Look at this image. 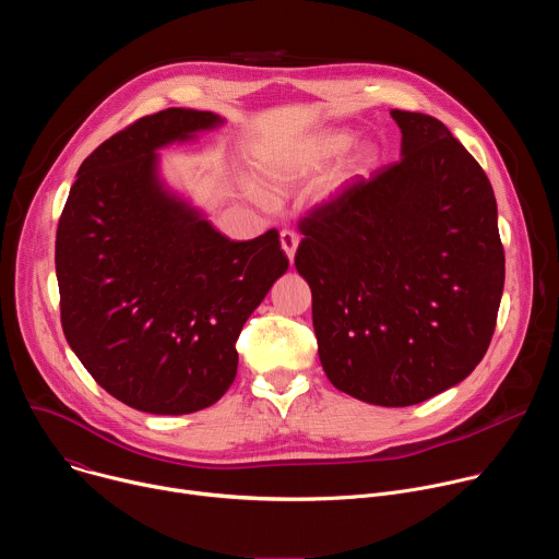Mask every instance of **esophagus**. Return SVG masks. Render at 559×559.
Masks as SVG:
<instances>
[{
    "label": "esophagus",
    "instance_id": "esophagus-1",
    "mask_svg": "<svg viewBox=\"0 0 559 559\" xmlns=\"http://www.w3.org/2000/svg\"><path fill=\"white\" fill-rule=\"evenodd\" d=\"M281 248H283V252L287 254V259H289V263L294 261V254H296V248H298V236H296V231H292V229H283L281 231Z\"/></svg>",
    "mask_w": 559,
    "mask_h": 559
}]
</instances>
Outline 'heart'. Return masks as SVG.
<instances>
[{"instance_id":"b5f03b06","label":"heart","mask_w":559,"mask_h":559,"mask_svg":"<svg viewBox=\"0 0 559 559\" xmlns=\"http://www.w3.org/2000/svg\"><path fill=\"white\" fill-rule=\"evenodd\" d=\"M352 134L349 132H325L318 134L313 139H309L307 143H302L298 150L294 152H270L263 154L259 158V173L263 175V179L270 183V188L274 190H287L300 181H305L307 177L321 173L328 164H332L336 156H341L349 145H352ZM376 150L369 143H362L354 150V154L347 158V164L341 166L323 186L321 197L323 199H332L336 197L343 186L358 173L367 170L373 164ZM246 194L259 203V205H270V197L252 181L243 183Z\"/></svg>"}]
</instances>
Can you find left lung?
<instances>
[{
    "label": "left lung",
    "instance_id": "obj_1",
    "mask_svg": "<svg viewBox=\"0 0 559 559\" xmlns=\"http://www.w3.org/2000/svg\"><path fill=\"white\" fill-rule=\"evenodd\" d=\"M401 162L300 221L330 382L409 407L462 382L489 349L504 289L498 203L480 164L423 112L391 110Z\"/></svg>",
    "mask_w": 559,
    "mask_h": 559
}]
</instances>
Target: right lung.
Masks as SVG:
<instances>
[{
	"label": "right lung",
	"mask_w": 559,
	"mask_h": 559,
	"mask_svg": "<svg viewBox=\"0 0 559 559\" xmlns=\"http://www.w3.org/2000/svg\"><path fill=\"white\" fill-rule=\"evenodd\" d=\"M223 123L192 108L134 121L82 164L59 218L66 341L110 395L145 414L218 401L238 334L289 267L276 229L229 241L162 179L158 150Z\"/></svg>",
	"instance_id": "obj_1"
}]
</instances>
